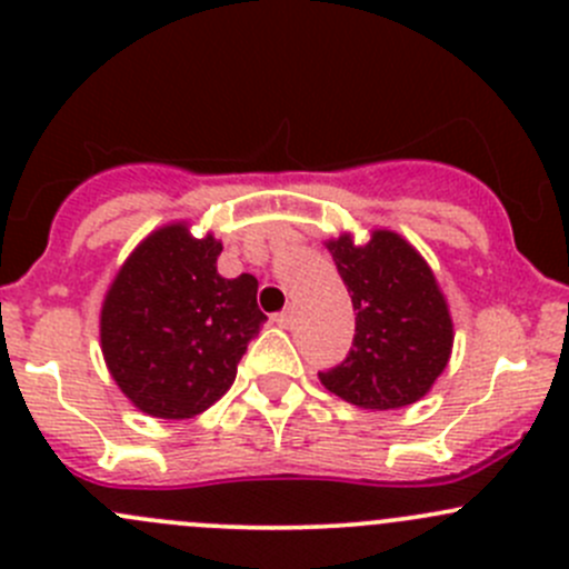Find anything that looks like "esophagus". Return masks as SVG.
I'll use <instances>...</instances> for the list:
<instances>
[{
  "label": "esophagus",
  "instance_id": "34e87169",
  "mask_svg": "<svg viewBox=\"0 0 569 569\" xmlns=\"http://www.w3.org/2000/svg\"><path fill=\"white\" fill-rule=\"evenodd\" d=\"M274 321H278L280 327H291V321H295V311H291V308H286V311L274 313Z\"/></svg>",
  "mask_w": 569,
  "mask_h": 569
}]
</instances>
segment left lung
<instances>
[{"mask_svg":"<svg viewBox=\"0 0 569 569\" xmlns=\"http://www.w3.org/2000/svg\"><path fill=\"white\" fill-rule=\"evenodd\" d=\"M352 295V349L321 386L366 410H396L421 399L449 363L455 325L449 306L418 250L393 231L366 244L349 233L327 242Z\"/></svg>","mask_w":569,"mask_h":569,"instance_id":"1","label":"left lung"}]
</instances>
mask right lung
<instances>
[{"label":"right lung","instance_id":"obj_1","mask_svg":"<svg viewBox=\"0 0 569 569\" xmlns=\"http://www.w3.org/2000/svg\"><path fill=\"white\" fill-rule=\"evenodd\" d=\"M222 244L183 222L153 231L126 258L101 308V352L118 388L153 418H192L237 380L267 321L258 280L217 272Z\"/></svg>","mask_w":569,"mask_h":569}]
</instances>
